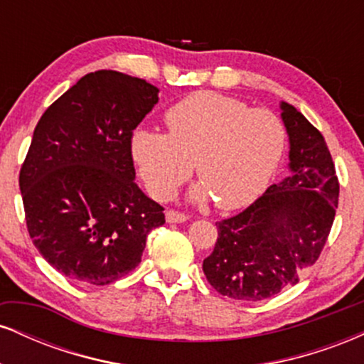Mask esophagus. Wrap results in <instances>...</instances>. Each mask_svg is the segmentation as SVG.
<instances>
[{"label": "esophagus", "instance_id": "34e87169", "mask_svg": "<svg viewBox=\"0 0 364 364\" xmlns=\"http://www.w3.org/2000/svg\"><path fill=\"white\" fill-rule=\"evenodd\" d=\"M166 220H168L169 224H181V223H186L188 220V215L183 214V212H178V210H166Z\"/></svg>", "mask_w": 364, "mask_h": 364}]
</instances>
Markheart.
Listing matches in <instances>:
<instances>
[{"label":"heart","instance_id":"obj_1","mask_svg":"<svg viewBox=\"0 0 364 364\" xmlns=\"http://www.w3.org/2000/svg\"><path fill=\"white\" fill-rule=\"evenodd\" d=\"M164 123L168 135L147 128L132 135L133 161L157 200L171 198L195 162V200L210 196L220 210L243 208L265 191L286 149L277 114L215 92L188 95L166 112Z\"/></svg>","mask_w":364,"mask_h":364}]
</instances>
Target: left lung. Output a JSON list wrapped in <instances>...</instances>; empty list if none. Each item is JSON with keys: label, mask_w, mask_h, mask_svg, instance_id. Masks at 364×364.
<instances>
[{"label": "left lung", "mask_w": 364, "mask_h": 364, "mask_svg": "<svg viewBox=\"0 0 364 364\" xmlns=\"http://www.w3.org/2000/svg\"><path fill=\"white\" fill-rule=\"evenodd\" d=\"M281 111L291 174L217 223L214 252L203 260L210 286L240 301H260L298 282L318 260L339 202V179L321 133L291 104L281 102Z\"/></svg>", "instance_id": "1"}]
</instances>
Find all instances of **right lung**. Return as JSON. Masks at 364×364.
Returning a JSON list of instances; mask_svg holds the SVG:
<instances>
[{"label": "right lung", "mask_w": 364, "mask_h": 364, "mask_svg": "<svg viewBox=\"0 0 364 364\" xmlns=\"http://www.w3.org/2000/svg\"><path fill=\"white\" fill-rule=\"evenodd\" d=\"M141 78L99 70L41 116L20 169L25 220L49 265L107 286L141 260L164 208L136 186L132 135L159 101Z\"/></svg>", "instance_id": "add662e5"}]
</instances>
